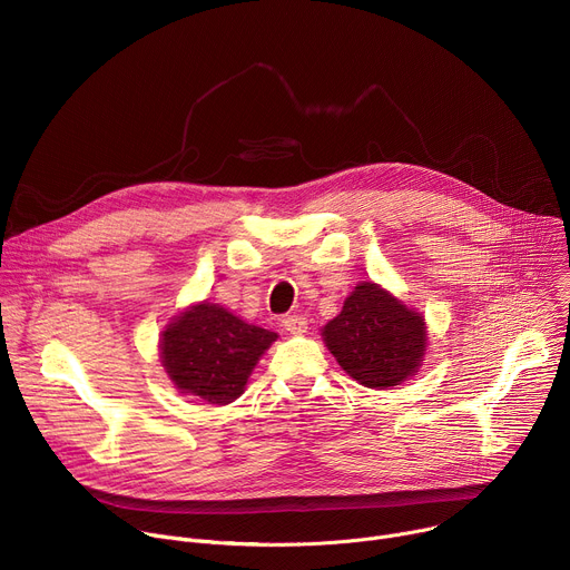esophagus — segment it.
<instances>
[{"instance_id": "1", "label": "esophagus", "mask_w": 570, "mask_h": 570, "mask_svg": "<svg viewBox=\"0 0 570 570\" xmlns=\"http://www.w3.org/2000/svg\"><path fill=\"white\" fill-rule=\"evenodd\" d=\"M284 330L293 336H302L306 332V317L304 315H288L284 320Z\"/></svg>"}]
</instances>
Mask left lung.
<instances>
[{
    "label": "left lung",
    "instance_id": "8db88e82",
    "mask_svg": "<svg viewBox=\"0 0 570 570\" xmlns=\"http://www.w3.org/2000/svg\"><path fill=\"white\" fill-rule=\"evenodd\" d=\"M324 345L361 385L387 390L413 376L426 352L424 315L372 282L358 284L324 324Z\"/></svg>",
    "mask_w": 570,
    "mask_h": 570
}]
</instances>
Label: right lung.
Returning <instances> with one entry per match:
<instances>
[{"label": "right lung", "instance_id": "right-lung-1", "mask_svg": "<svg viewBox=\"0 0 570 570\" xmlns=\"http://www.w3.org/2000/svg\"><path fill=\"white\" fill-rule=\"evenodd\" d=\"M275 341V332L248 324L218 304L200 302L161 332L159 358L178 390L225 405L240 396Z\"/></svg>", "mask_w": 570, "mask_h": 570}]
</instances>
